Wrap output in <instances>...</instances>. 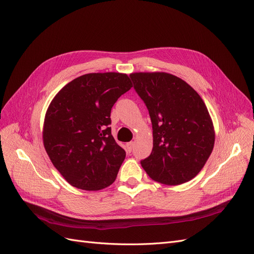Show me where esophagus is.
<instances>
[{"label":"esophagus","mask_w":254,"mask_h":254,"mask_svg":"<svg viewBox=\"0 0 254 254\" xmlns=\"http://www.w3.org/2000/svg\"><path fill=\"white\" fill-rule=\"evenodd\" d=\"M133 146H134V143L133 142H129L126 144V148H127V151L128 152H131L132 149H133Z\"/></svg>","instance_id":"34e87169"}]
</instances>
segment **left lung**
Here are the masks:
<instances>
[{"instance_id":"obj_1","label":"left lung","mask_w":254,"mask_h":254,"mask_svg":"<svg viewBox=\"0 0 254 254\" xmlns=\"http://www.w3.org/2000/svg\"><path fill=\"white\" fill-rule=\"evenodd\" d=\"M135 92L149 112L153 147L141 161L152 180L177 186L202 170L214 147L215 132L202 98L175 75L132 73Z\"/></svg>"}]
</instances>
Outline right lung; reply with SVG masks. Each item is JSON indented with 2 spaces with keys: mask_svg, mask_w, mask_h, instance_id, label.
Here are the masks:
<instances>
[{
  "mask_svg": "<svg viewBox=\"0 0 254 254\" xmlns=\"http://www.w3.org/2000/svg\"><path fill=\"white\" fill-rule=\"evenodd\" d=\"M132 83L126 74L90 73L61 89L45 114L43 144L71 186L98 190L117 178L126 152L111 134V109Z\"/></svg>",
  "mask_w": 254,
  "mask_h": 254,
  "instance_id": "obj_1",
  "label": "right lung"
}]
</instances>
